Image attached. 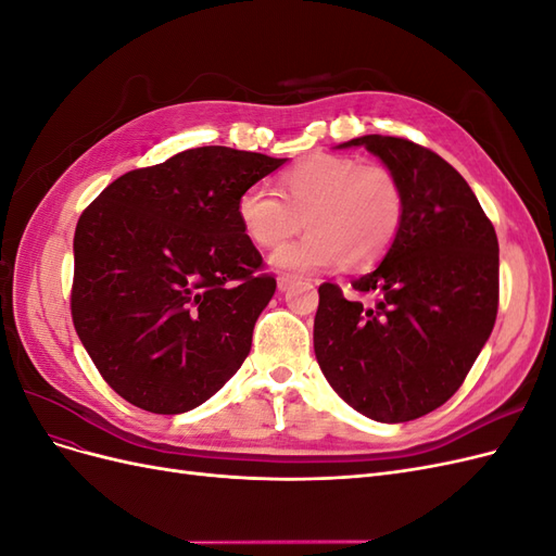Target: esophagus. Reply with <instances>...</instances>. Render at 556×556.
Masks as SVG:
<instances>
[{"instance_id":"1","label":"esophagus","mask_w":556,"mask_h":556,"mask_svg":"<svg viewBox=\"0 0 556 556\" xmlns=\"http://www.w3.org/2000/svg\"><path fill=\"white\" fill-rule=\"evenodd\" d=\"M294 285V276H290V274H282V276H278V290L280 292H288L290 288Z\"/></svg>"}]
</instances>
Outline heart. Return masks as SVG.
<instances>
[{"instance_id": "heart-1", "label": "heart", "mask_w": 556, "mask_h": 556, "mask_svg": "<svg viewBox=\"0 0 556 556\" xmlns=\"http://www.w3.org/2000/svg\"><path fill=\"white\" fill-rule=\"evenodd\" d=\"M276 190L250 185L237 215L245 237L271 250L304 225L306 237L274 252V266L290 274L327 271L339 264L366 268L394 245L406 194L394 172L345 155H311L278 176Z\"/></svg>"}]
</instances>
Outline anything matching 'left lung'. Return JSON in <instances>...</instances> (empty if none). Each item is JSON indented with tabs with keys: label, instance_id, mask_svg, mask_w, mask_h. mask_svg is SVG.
Segmentation results:
<instances>
[{
	"label": "left lung",
	"instance_id": "8db88e82",
	"mask_svg": "<svg viewBox=\"0 0 556 556\" xmlns=\"http://www.w3.org/2000/svg\"><path fill=\"white\" fill-rule=\"evenodd\" d=\"M364 146L394 172L406 215L376 271L319 285L315 357L345 403L378 422H410L459 390L498 311V241L462 174L433 150L399 137ZM359 293H371L362 302Z\"/></svg>",
	"mask_w": 556,
	"mask_h": 556
}]
</instances>
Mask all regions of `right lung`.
<instances>
[{
    "label": "right lung",
    "mask_w": 556,
    "mask_h": 556,
    "mask_svg": "<svg viewBox=\"0 0 556 556\" xmlns=\"http://www.w3.org/2000/svg\"><path fill=\"white\" fill-rule=\"evenodd\" d=\"M282 164L225 146L182 150L113 180L78 217L72 319L131 406L192 410L241 368L276 278L237 204Z\"/></svg>",
    "instance_id": "add662e5"
}]
</instances>
